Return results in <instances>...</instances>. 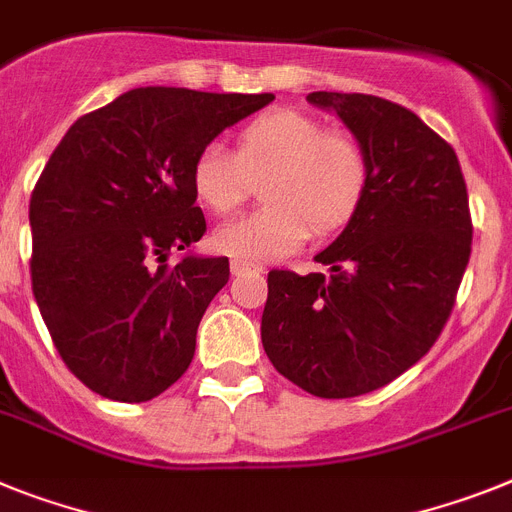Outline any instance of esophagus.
<instances>
[{
  "mask_svg": "<svg viewBox=\"0 0 512 512\" xmlns=\"http://www.w3.org/2000/svg\"><path fill=\"white\" fill-rule=\"evenodd\" d=\"M230 272H233V277H246V274H259V272H264V266L248 264V261L233 259V261H230Z\"/></svg>",
  "mask_w": 512,
  "mask_h": 512,
  "instance_id": "1",
  "label": "esophagus"
}]
</instances>
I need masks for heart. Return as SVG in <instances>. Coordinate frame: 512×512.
Returning <instances> with one entry per match:
<instances>
[{"mask_svg": "<svg viewBox=\"0 0 512 512\" xmlns=\"http://www.w3.org/2000/svg\"><path fill=\"white\" fill-rule=\"evenodd\" d=\"M261 181L266 207L212 235L217 251L248 264L285 259L313 230L334 235L355 220L370 191V157L349 131L308 113L269 111L238 131L235 155L207 144L191 168L196 199L214 214L243 207Z\"/></svg>", "mask_w": 512, "mask_h": 512, "instance_id": "obj_1", "label": "heart"}]
</instances>
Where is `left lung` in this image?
<instances>
[{
    "label": "left lung",
    "mask_w": 512,
    "mask_h": 512,
    "mask_svg": "<svg viewBox=\"0 0 512 512\" xmlns=\"http://www.w3.org/2000/svg\"><path fill=\"white\" fill-rule=\"evenodd\" d=\"M370 157L357 217L316 256L331 274L269 272L266 357L321 399H349L399 378L438 342L471 256L466 181L453 147L417 113L362 93H310Z\"/></svg>",
    "instance_id": "obj_1"
}]
</instances>
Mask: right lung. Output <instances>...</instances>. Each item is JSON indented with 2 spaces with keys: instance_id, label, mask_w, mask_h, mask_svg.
<instances>
[{
  "instance_id": "add662e5",
  "label": "right lung",
  "mask_w": 512,
  "mask_h": 512,
  "mask_svg": "<svg viewBox=\"0 0 512 512\" xmlns=\"http://www.w3.org/2000/svg\"><path fill=\"white\" fill-rule=\"evenodd\" d=\"M272 93L137 87L69 126L30 194V282L61 360L90 391L150 401L189 370L230 261L186 259L207 233L191 168Z\"/></svg>"
}]
</instances>
